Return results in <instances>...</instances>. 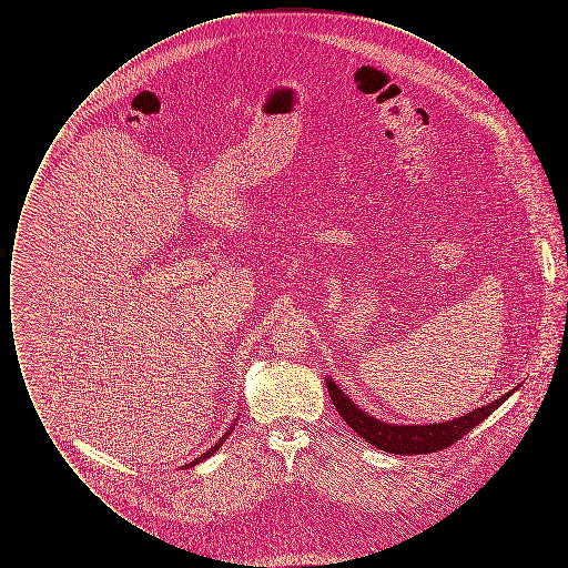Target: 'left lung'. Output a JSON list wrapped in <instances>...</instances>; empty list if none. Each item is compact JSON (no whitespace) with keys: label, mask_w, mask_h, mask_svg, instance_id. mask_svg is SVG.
<instances>
[{"label":"left lung","mask_w":568,"mask_h":568,"mask_svg":"<svg viewBox=\"0 0 568 568\" xmlns=\"http://www.w3.org/2000/svg\"><path fill=\"white\" fill-rule=\"evenodd\" d=\"M325 383H327L332 403L341 413V417L349 424L353 433L359 434L364 440H368L377 449L398 454V456L434 454V452H440V449L454 445L464 434L470 433L475 426H479L487 415H491V410H496L514 394V392H509V394L500 396L498 400L479 406L452 422L430 424V426H394V424L378 422L377 417H371L366 410L353 405L352 400L347 398V394L334 381L325 378Z\"/></svg>","instance_id":"left-lung-1"}]
</instances>
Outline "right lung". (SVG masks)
I'll return each instance as SVG.
<instances>
[{
  "mask_svg": "<svg viewBox=\"0 0 568 568\" xmlns=\"http://www.w3.org/2000/svg\"><path fill=\"white\" fill-rule=\"evenodd\" d=\"M232 430H234V426H232V428H230V430H227V433L223 434V436H221V438H219V440H216L215 447H211V449H209V452H206V454H204V456H202V458H195V462H191V464H200V462H202V459H206V458H209V456H213V454H215L216 449H219V447H221V445H223V443H225V438H227V436H230V433H232ZM185 468H187V466H185Z\"/></svg>",
  "mask_w": 568,
  "mask_h": 568,
  "instance_id": "1",
  "label": "right lung"
}]
</instances>
